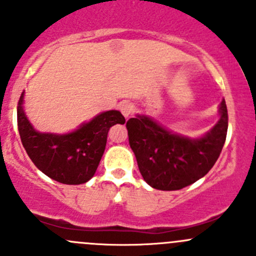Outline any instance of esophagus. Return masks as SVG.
I'll return each instance as SVG.
<instances>
[{
  "label": "esophagus",
  "mask_w": 256,
  "mask_h": 256,
  "mask_svg": "<svg viewBox=\"0 0 256 256\" xmlns=\"http://www.w3.org/2000/svg\"><path fill=\"white\" fill-rule=\"evenodd\" d=\"M120 112L125 118H128L130 115H132L134 106L131 104H128V102H125V104H122L120 106Z\"/></svg>",
  "instance_id": "1"
}]
</instances>
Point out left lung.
<instances>
[{
  "instance_id": "8db88e82",
  "label": "left lung",
  "mask_w": 256,
  "mask_h": 256,
  "mask_svg": "<svg viewBox=\"0 0 256 256\" xmlns=\"http://www.w3.org/2000/svg\"><path fill=\"white\" fill-rule=\"evenodd\" d=\"M219 120L200 138L172 132L147 115L126 122L128 144L147 184L160 190H177L204 177L220 154L226 131V100L219 104Z\"/></svg>"
}]
</instances>
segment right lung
Instances as JSON below:
<instances>
[{
  "label": "right lung",
  "mask_w": 256,
  "mask_h": 256,
  "mask_svg": "<svg viewBox=\"0 0 256 256\" xmlns=\"http://www.w3.org/2000/svg\"><path fill=\"white\" fill-rule=\"evenodd\" d=\"M24 92L17 106V122L20 141L33 164L46 176L64 184H82L96 172L108 132L116 124H125L118 110L98 114L88 122L66 134L40 132L24 112Z\"/></svg>",
  "instance_id": "1"
}]
</instances>
